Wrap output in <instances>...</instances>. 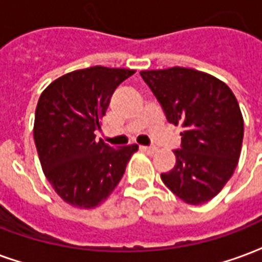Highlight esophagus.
Listing matches in <instances>:
<instances>
[{"instance_id": "1", "label": "esophagus", "mask_w": 262, "mask_h": 262, "mask_svg": "<svg viewBox=\"0 0 262 262\" xmlns=\"http://www.w3.org/2000/svg\"><path fill=\"white\" fill-rule=\"evenodd\" d=\"M140 148L143 151H146V152H148V154H154V152H156V151H157L156 147H152V146H141Z\"/></svg>"}]
</instances>
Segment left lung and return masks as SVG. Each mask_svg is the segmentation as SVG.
Listing matches in <instances>:
<instances>
[{
	"instance_id": "obj_1",
	"label": "left lung",
	"mask_w": 262,
	"mask_h": 262,
	"mask_svg": "<svg viewBox=\"0 0 262 262\" xmlns=\"http://www.w3.org/2000/svg\"><path fill=\"white\" fill-rule=\"evenodd\" d=\"M173 125H182L176 165L161 179L187 204L218 194L233 175L243 143L239 102L220 79L189 68L140 72Z\"/></svg>"
}]
</instances>
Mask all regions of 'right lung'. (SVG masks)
<instances>
[{
  "label": "right lung",
  "instance_id": "obj_1",
  "mask_svg": "<svg viewBox=\"0 0 262 262\" xmlns=\"http://www.w3.org/2000/svg\"><path fill=\"white\" fill-rule=\"evenodd\" d=\"M135 71L93 67L63 75L42 92L34 118V143L42 170L68 204L94 208L111 194L137 144L114 148L101 130L112 93Z\"/></svg>",
  "mask_w": 262,
  "mask_h": 262
}]
</instances>
